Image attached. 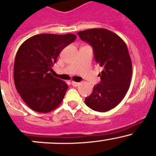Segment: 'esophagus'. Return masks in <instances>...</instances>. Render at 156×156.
Masks as SVG:
<instances>
[{"instance_id": "esophagus-1", "label": "esophagus", "mask_w": 156, "mask_h": 156, "mask_svg": "<svg viewBox=\"0 0 156 156\" xmlns=\"http://www.w3.org/2000/svg\"><path fill=\"white\" fill-rule=\"evenodd\" d=\"M72 84L74 87H78V86H79L81 84H80L79 82H76V81H72Z\"/></svg>"}]
</instances>
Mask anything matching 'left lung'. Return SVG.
Returning a JSON list of instances; mask_svg holds the SVG:
<instances>
[{
	"label": "left lung",
	"instance_id": "1",
	"mask_svg": "<svg viewBox=\"0 0 156 156\" xmlns=\"http://www.w3.org/2000/svg\"><path fill=\"white\" fill-rule=\"evenodd\" d=\"M81 39L93 47L94 58L103 70L100 84L85 98V104L97 112H107L121 103L130 87L132 62L125 42L106 29H91L78 32Z\"/></svg>",
	"mask_w": 156,
	"mask_h": 156
}]
</instances>
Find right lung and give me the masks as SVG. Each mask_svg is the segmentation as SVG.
Instances as JSON below:
<instances>
[{"label": "right lung", "instance_id": "obj_1", "mask_svg": "<svg viewBox=\"0 0 156 156\" xmlns=\"http://www.w3.org/2000/svg\"><path fill=\"white\" fill-rule=\"evenodd\" d=\"M73 34H36L25 41L14 61L17 92L30 108L48 113L62 103L68 84L52 75V66L62 49L75 41Z\"/></svg>", "mask_w": 156, "mask_h": 156}]
</instances>
